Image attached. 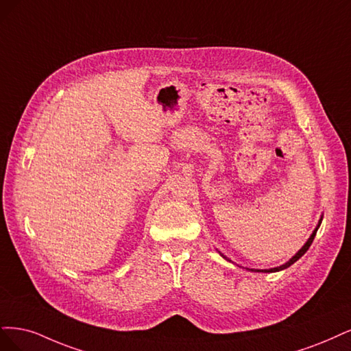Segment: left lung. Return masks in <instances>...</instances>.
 <instances>
[{"instance_id":"8db88e82","label":"left lung","mask_w":351,"mask_h":351,"mask_svg":"<svg viewBox=\"0 0 351 351\" xmlns=\"http://www.w3.org/2000/svg\"><path fill=\"white\" fill-rule=\"evenodd\" d=\"M321 223H322V216H321V219H319V221H318V224H316V228L313 229V232H312V234L309 236V239L306 241V243H304L300 250L293 255L287 263H285L282 265H280V267H274V268H268V269H255V268H246V269H250V271H252V273H277V271H281V269H286V268H289L291 264H295L298 259L300 258V256H303L304 255V252H306L308 250H309V246L312 245V242H313V239H315V234H316V232H318V229H319V226H321ZM220 255L224 258V259H228V261H230V259L228 258V256H224L221 252H220ZM232 263V261H230Z\"/></svg>"}]
</instances>
